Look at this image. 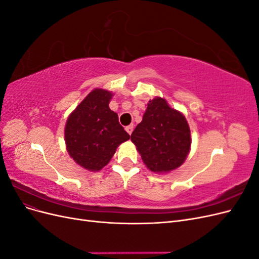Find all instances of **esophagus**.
<instances>
[{
	"instance_id": "esophagus-1",
	"label": "esophagus",
	"mask_w": 259,
	"mask_h": 259,
	"mask_svg": "<svg viewBox=\"0 0 259 259\" xmlns=\"http://www.w3.org/2000/svg\"><path fill=\"white\" fill-rule=\"evenodd\" d=\"M125 130H126V132L128 133V134L131 135L132 134V133H133V130H134V125H133V124H131V125H128V126H126V127H125Z\"/></svg>"
}]
</instances>
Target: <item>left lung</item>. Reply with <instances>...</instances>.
Instances as JSON below:
<instances>
[{"label": "left lung", "mask_w": 259, "mask_h": 259, "mask_svg": "<svg viewBox=\"0 0 259 259\" xmlns=\"http://www.w3.org/2000/svg\"><path fill=\"white\" fill-rule=\"evenodd\" d=\"M131 139L147 167L155 173L182 165L191 145L186 117L160 97L149 101L143 121L132 133Z\"/></svg>", "instance_id": "left-lung-1"}]
</instances>
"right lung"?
<instances>
[{
  "label": "right lung",
  "instance_id": "add662e5",
  "mask_svg": "<svg viewBox=\"0 0 259 259\" xmlns=\"http://www.w3.org/2000/svg\"><path fill=\"white\" fill-rule=\"evenodd\" d=\"M112 94L94 90L67 120L65 138L71 158L86 169L99 170L111 160L117 146L130 139L109 108Z\"/></svg>",
  "mask_w": 259,
  "mask_h": 259
}]
</instances>
